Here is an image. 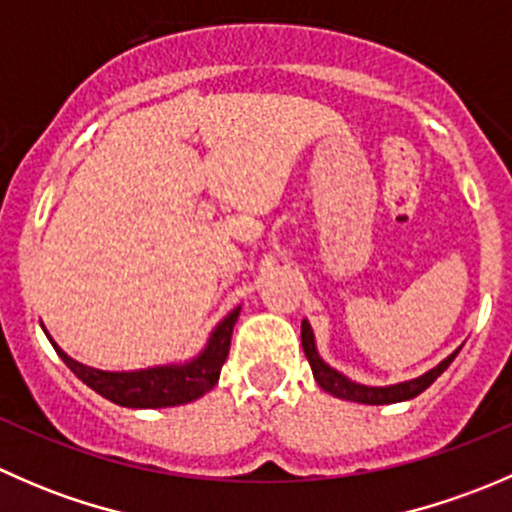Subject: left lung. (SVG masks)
Instances as JSON below:
<instances>
[{
  "label": "left lung",
  "instance_id": "1",
  "mask_svg": "<svg viewBox=\"0 0 512 512\" xmlns=\"http://www.w3.org/2000/svg\"><path fill=\"white\" fill-rule=\"evenodd\" d=\"M302 349L307 354L309 366H312V374L317 379V384L322 386L327 394L337 396V399L344 401H356V404H369V406H384V404H399V401H409L414 396L426 391L443 371L451 366V361L456 359V354L461 352V347L456 349L453 354H448L441 364H436L433 369H428L426 374L416 376V379L409 381H399V384H389V386H366V384H356V381L344 376L342 371L332 369L327 361L322 359L317 352V342H314V332L312 324L307 319H302Z\"/></svg>",
  "mask_w": 512,
  "mask_h": 512
}]
</instances>
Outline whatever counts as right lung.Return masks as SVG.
Listing matches in <instances>:
<instances>
[{
    "label": "right lung",
    "mask_w": 512,
    "mask_h": 512,
    "mask_svg": "<svg viewBox=\"0 0 512 512\" xmlns=\"http://www.w3.org/2000/svg\"><path fill=\"white\" fill-rule=\"evenodd\" d=\"M237 317H240V307L227 312L215 329L210 332L208 342L195 354L193 359L180 361V364H163V366H148V369L136 371H103L86 366L81 361L71 359L59 344L51 339L46 327L41 324L44 334L49 337L51 347L56 354L64 359V364L84 381L89 389L101 394L103 399L113 401L126 409H168V406L190 404V401L200 399L208 394L220 379V369H223L227 352H230L232 327H235Z\"/></svg>",
    "instance_id": "right-lung-1"
}]
</instances>
